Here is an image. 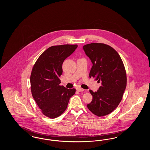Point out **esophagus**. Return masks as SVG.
<instances>
[{
  "label": "esophagus",
  "mask_w": 150,
  "mask_h": 150,
  "mask_svg": "<svg viewBox=\"0 0 150 150\" xmlns=\"http://www.w3.org/2000/svg\"><path fill=\"white\" fill-rule=\"evenodd\" d=\"M76 90H77L78 91H79V92H83V91H84V89H83V88H80V87L77 88H76Z\"/></svg>",
  "instance_id": "obj_1"
}]
</instances>
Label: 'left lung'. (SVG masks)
Returning a JSON list of instances; mask_svg holds the SVG:
<instances>
[{"mask_svg": "<svg viewBox=\"0 0 150 150\" xmlns=\"http://www.w3.org/2000/svg\"><path fill=\"white\" fill-rule=\"evenodd\" d=\"M86 56L93 66L89 77H93L101 86L87 105L88 109L98 116L110 114L118 106L127 86V74L118 53L111 46L103 43H92L83 46Z\"/></svg>", "mask_w": 150, "mask_h": 150, "instance_id": "obj_1", "label": "left lung"}]
</instances>
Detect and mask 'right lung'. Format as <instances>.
Listing matches in <instances>:
<instances>
[{"mask_svg": "<svg viewBox=\"0 0 150 150\" xmlns=\"http://www.w3.org/2000/svg\"><path fill=\"white\" fill-rule=\"evenodd\" d=\"M77 44L52 46L36 60L31 75L32 96L43 114L50 119L64 112L76 89L60 86L64 59L75 51Z\"/></svg>", "mask_w": 150, "mask_h": 150, "instance_id": "1", "label": "right lung"}]
</instances>
